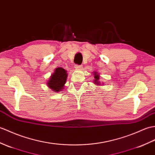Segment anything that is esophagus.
Wrapping results in <instances>:
<instances>
[{
    "label": "esophagus",
    "instance_id": "esophagus-1",
    "mask_svg": "<svg viewBox=\"0 0 155 155\" xmlns=\"http://www.w3.org/2000/svg\"><path fill=\"white\" fill-rule=\"evenodd\" d=\"M74 68L76 69H82V65H78V64H76L74 66Z\"/></svg>",
    "mask_w": 155,
    "mask_h": 155
}]
</instances>
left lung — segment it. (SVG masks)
<instances>
[{
	"label": "left lung",
	"mask_w": 155,
	"mask_h": 155,
	"mask_svg": "<svg viewBox=\"0 0 155 155\" xmlns=\"http://www.w3.org/2000/svg\"><path fill=\"white\" fill-rule=\"evenodd\" d=\"M94 83L98 85H100V82L99 81L100 79V75L98 73H97L96 72H94Z\"/></svg>",
	"instance_id": "1"
}]
</instances>
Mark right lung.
<instances>
[{
	"mask_svg": "<svg viewBox=\"0 0 155 155\" xmlns=\"http://www.w3.org/2000/svg\"><path fill=\"white\" fill-rule=\"evenodd\" d=\"M67 78V71L62 67L56 68L47 82L48 87L54 92H61L64 88Z\"/></svg>",
	"mask_w": 155,
	"mask_h": 155,
	"instance_id": "right-lung-1",
	"label": "right lung"
}]
</instances>
